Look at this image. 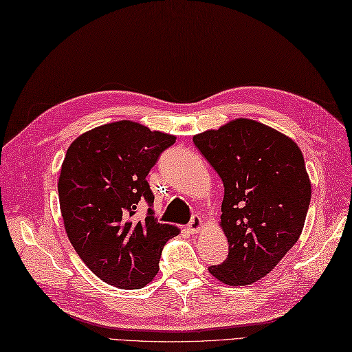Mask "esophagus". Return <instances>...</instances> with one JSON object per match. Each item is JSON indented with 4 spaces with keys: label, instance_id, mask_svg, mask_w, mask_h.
Listing matches in <instances>:
<instances>
[{
    "label": "esophagus",
    "instance_id": "34e87169",
    "mask_svg": "<svg viewBox=\"0 0 352 352\" xmlns=\"http://www.w3.org/2000/svg\"><path fill=\"white\" fill-rule=\"evenodd\" d=\"M201 228H203V219H201V216L194 214L191 222L188 223V231L191 232V234H197L199 230H201Z\"/></svg>",
    "mask_w": 352,
    "mask_h": 352
}]
</instances>
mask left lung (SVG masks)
<instances>
[{"instance_id": "1", "label": "left lung", "mask_w": 352, "mask_h": 352, "mask_svg": "<svg viewBox=\"0 0 352 352\" xmlns=\"http://www.w3.org/2000/svg\"><path fill=\"white\" fill-rule=\"evenodd\" d=\"M192 140L225 188L221 226L230 252L208 271L230 286H247L299 240L311 201L305 160L290 138L247 118Z\"/></svg>"}]
</instances>
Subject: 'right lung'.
Here are the masks:
<instances>
[{
    "mask_svg": "<svg viewBox=\"0 0 352 352\" xmlns=\"http://www.w3.org/2000/svg\"><path fill=\"white\" fill-rule=\"evenodd\" d=\"M175 142L172 135L122 120L84 133L66 151L58 184L65 230L82 262L111 286H146L158 272L164 244L179 234L154 217L146 180ZM144 201L148 213L136 221Z\"/></svg>",
    "mask_w": 352,
    "mask_h": 352,
    "instance_id": "add662e5",
    "label": "right lung"
}]
</instances>
